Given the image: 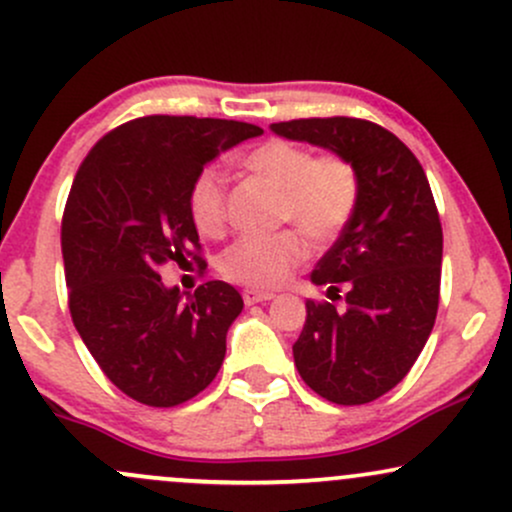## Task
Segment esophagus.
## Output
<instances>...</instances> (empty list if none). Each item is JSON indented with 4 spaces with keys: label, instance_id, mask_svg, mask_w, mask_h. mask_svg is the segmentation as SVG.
I'll list each match as a JSON object with an SVG mask.
<instances>
[{
    "label": "esophagus",
    "instance_id": "esophagus-1",
    "mask_svg": "<svg viewBox=\"0 0 512 512\" xmlns=\"http://www.w3.org/2000/svg\"><path fill=\"white\" fill-rule=\"evenodd\" d=\"M274 294L272 291H257V289H245L243 291V301L247 306H255V303H262V301H272Z\"/></svg>",
    "mask_w": 512,
    "mask_h": 512
}]
</instances>
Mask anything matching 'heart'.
<instances>
[{"label":"heart","mask_w":512,"mask_h":512,"mask_svg":"<svg viewBox=\"0 0 512 512\" xmlns=\"http://www.w3.org/2000/svg\"><path fill=\"white\" fill-rule=\"evenodd\" d=\"M243 165L279 192V221H294L308 238L328 240L355 211L357 174L342 157H316L289 140H267L245 155ZM189 209L201 233L226 228V182L216 170L194 179ZM306 255V240L296 230L247 235L223 252L221 272L252 289H277Z\"/></svg>","instance_id":"b5f03b06"}]
</instances>
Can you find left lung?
Masks as SVG:
<instances>
[{
  "mask_svg": "<svg viewBox=\"0 0 512 512\" xmlns=\"http://www.w3.org/2000/svg\"><path fill=\"white\" fill-rule=\"evenodd\" d=\"M269 128L330 150L357 174L355 211L311 274L328 294L342 286L347 308L306 301L294 362L318 396L369 403L411 372L435 325L442 226L428 177L418 157L372 121L333 116Z\"/></svg>",
  "mask_w": 512,
  "mask_h": 512,
  "instance_id": "8db88e82",
  "label": "left lung"
}]
</instances>
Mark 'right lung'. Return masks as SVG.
I'll return each instance as SVG.
<instances>
[{"label":"right lung","mask_w":512,"mask_h":512,"mask_svg":"<svg viewBox=\"0 0 512 512\" xmlns=\"http://www.w3.org/2000/svg\"><path fill=\"white\" fill-rule=\"evenodd\" d=\"M262 136L252 123L143 116L106 133L75 174L63 216L70 313L101 372L133 401L172 408L211 384L243 299L226 282L187 301L167 262H201L189 194L218 155Z\"/></svg>","instance_id":"obj_1"}]
</instances>
